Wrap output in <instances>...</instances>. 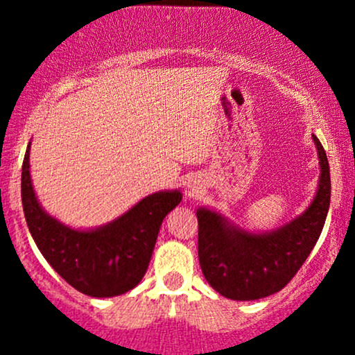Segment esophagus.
I'll use <instances>...</instances> for the list:
<instances>
[{
    "instance_id": "esophagus-1",
    "label": "esophagus",
    "mask_w": 355,
    "mask_h": 355,
    "mask_svg": "<svg viewBox=\"0 0 355 355\" xmlns=\"http://www.w3.org/2000/svg\"><path fill=\"white\" fill-rule=\"evenodd\" d=\"M189 189H191V191H192V194H194V192L198 191V187H194V185H189Z\"/></svg>"
}]
</instances>
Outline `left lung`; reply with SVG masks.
<instances>
[{
	"mask_svg": "<svg viewBox=\"0 0 355 355\" xmlns=\"http://www.w3.org/2000/svg\"><path fill=\"white\" fill-rule=\"evenodd\" d=\"M321 177L313 202L284 227L252 234L223 214L198 209L199 264L204 278L232 300H256L280 292L295 277L320 239L330 207V166L323 146L313 135Z\"/></svg>",
	"mask_w": 355,
	"mask_h": 355,
	"instance_id": "8db88e82",
	"label": "left lung"
}]
</instances>
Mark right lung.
Instances as JSON below:
<instances>
[{
	"label": "right lung",
	"instance_id": "1",
	"mask_svg": "<svg viewBox=\"0 0 355 355\" xmlns=\"http://www.w3.org/2000/svg\"><path fill=\"white\" fill-rule=\"evenodd\" d=\"M22 164V206L28 232L53 270L78 292L114 297L142 280L164 216L182 200L180 191H161L139 200L108 225L75 230L49 216L35 198L28 164Z\"/></svg>",
	"mask_w": 355,
	"mask_h": 355
}]
</instances>
